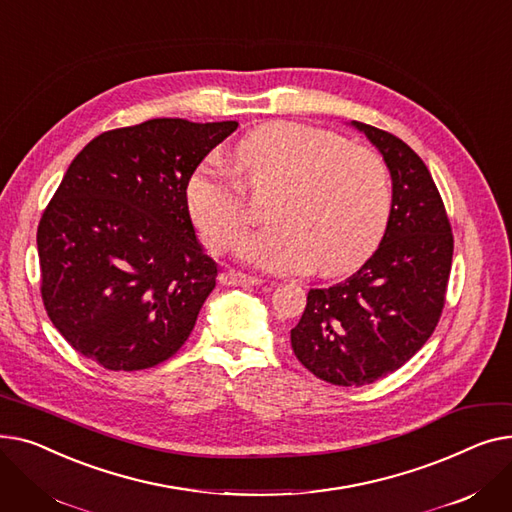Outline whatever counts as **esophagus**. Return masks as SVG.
<instances>
[{"label": "esophagus", "instance_id": "obj_1", "mask_svg": "<svg viewBox=\"0 0 512 512\" xmlns=\"http://www.w3.org/2000/svg\"><path fill=\"white\" fill-rule=\"evenodd\" d=\"M220 282L226 286H259L261 280L255 276H247V274H240L234 270H228L224 274H220Z\"/></svg>", "mask_w": 512, "mask_h": 512}]
</instances>
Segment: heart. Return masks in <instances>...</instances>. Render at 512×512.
Masks as SVG:
<instances>
[{
	"label": "heart",
	"instance_id": "obj_1",
	"mask_svg": "<svg viewBox=\"0 0 512 512\" xmlns=\"http://www.w3.org/2000/svg\"><path fill=\"white\" fill-rule=\"evenodd\" d=\"M247 186L278 188L274 226L249 236L240 255L267 272H353L386 232L392 191L384 161L340 134L294 122L263 124L232 149ZM191 220L215 253L232 249L249 224L245 191L226 170L199 166L186 182Z\"/></svg>",
	"mask_w": 512,
	"mask_h": 512
}]
</instances>
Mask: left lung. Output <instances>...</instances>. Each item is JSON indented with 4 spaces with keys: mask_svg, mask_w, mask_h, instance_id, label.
<instances>
[{
    "mask_svg": "<svg viewBox=\"0 0 512 512\" xmlns=\"http://www.w3.org/2000/svg\"><path fill=\"white\" fill-rule=\"evenodd\" d=\"M392 176V209L375 253L330 288H311L290 330L297 359L334 386H365L405 365L444 309L454 240L442 197L421 157L394 134L351 122Z\"/></svg>",
    "mask_w": 512,
    "mask_h": 512,
    "instance_id": "8db88e82",
    "label": "left lung"
}]
</instances>
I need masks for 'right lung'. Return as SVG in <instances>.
Segmentation results:
<instances>
[{"label": "right lung", "instance_id": "right-lung-1", "mask_svg": "<svg viewBox=\"0 0 512 512\" xmlns=\"http://www.w3.org/2000/svg\"><path fill=\"white\" fill-rule=\"evenodd\" d=\"M236 128L155 118L107 130L72 159L37 251L45 311L76 353L139 371L191 336L218 265L197 240L184 191Z\"/></svg>", "mask_w": 512, "mask_h": 512}]
</instances>
